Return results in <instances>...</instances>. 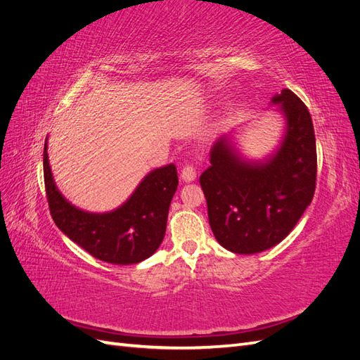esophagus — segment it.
Returning <instances> with one entry per match:
<instances>
[{
  "label": "esophagus",
  "instance_id": "esophagus-1",
  "mask_svg": "<svg viewBox=\"0 0 360 360\" xmlns=\"http://www.w3.org/2000/svg\"><path fill=\"white\" fill-rule=\"evenodd\" d=\"M195 179H197V172H195V169L192 167H184L181 169V180L183 181L192 183V181H195Z\"/></svg>",
  "mask_w": 360,
  "mask_h": 360
}]
</instances>
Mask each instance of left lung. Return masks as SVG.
I'll return each instance as SVG.
<instances>
[{"mask_svg": "<svg viewBox=\"0 0 360 360\" xmlns=\"http://www.w3.org/2000/svg\"><path fill=\"white\" fill-rule=\"evenodd\" d=\"M270 105H278L284 118L278 146L261 159L248 158L236 127L214 141L210 167L200 177L212 231L234 254H258L281 243L314 197L317 148L308 108L288 89Z\"/></svg>", "mask_w": 360, "mask_h": 360, "instance_id": "1", "label": "left lung"}]
</instances>
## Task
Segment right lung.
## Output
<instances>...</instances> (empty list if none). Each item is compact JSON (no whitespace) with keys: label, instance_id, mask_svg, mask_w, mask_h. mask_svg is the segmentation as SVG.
Wrapping results in <instances>:
<instances>
[{"label":"right lung","instance_id":"right-lung-1","mask_svg":"<svg viewBox=\"0 0 360 360\" xmlns=\"http://www.w3.org/2000/svg\"><path fill=\"white\" fill-rule=\"evenodd\" d=\"M43 174L53 222L94 258L120 266L136 264L160 246L169 204L179 186L174 163L151 169L122 205L102 213L79 209L60 192L49 165L48 136L43 148Z\"/></svg>","mask_w":360,"mask_h":360}]
</instances>
